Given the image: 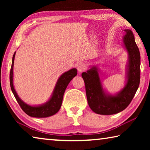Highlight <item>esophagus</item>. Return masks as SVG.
Listing matches in <instances>:
<instances>
[{
    "instance_id": "34e87169",
    "label": "esophagus",
    "mask_w": 150,
    "mask_h": 150,
    "mask_svg": "<svg viewBox=\"0 0 150 150\" xmlns=\"http://www.w3.org/2000/svg\"><path fill=\"white\" fill-rule=\"evenodd\" d=\"M77 68L78 71L81 73L82 71H84L87 69V66H86V64L85 63L80 62L77 65Z\"/></svg>"
}]
</instances>
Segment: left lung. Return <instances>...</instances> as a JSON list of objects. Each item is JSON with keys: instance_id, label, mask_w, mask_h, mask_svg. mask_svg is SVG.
Returning a JSON list of instances; mask_svg holds the SVG:
<instances>
[{"instance_id": "obj_1", "label": "left lung", "mask_w": 150, "mask_h": 150, "mask_svg": "<svg viewBox=\"0 0 150 150\" xmlns=\"http://www.w3.org/2000/svg\"><path fill=\"white\" fill-rule=\"evenodd\" d=\"M123 43L128 54L127 83L116 95L104 91L98 75V68L93 66L82 73L85 85L88 104L93 112L98 115H115L124 110L131 103L138 90L140 81V54L132 32L124 30Z\"/></svg>"}]
</instances>
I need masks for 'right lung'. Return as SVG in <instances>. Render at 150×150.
Instances as JSON below:
<instances>
[{
    "mask_svg": "<svg viewBox=\"0 0 150 150\" xmlns=\"http://www.w3.org/2000/svg\"><path fill=\"white\" fill-rule=\"evenodd\" d=\"M14 53L12 57V65L10 71V84H11V90L13 93L14 95L16 98L18 103L19 104L20 107L22 109L25 113L32 117L36 118H45L48 116H51L56 114L59 110L62 104L63 95H64L65 91L67 88L68 84L72 80V79L77 75V69L73 68L70 69L68 71L65 72L60 76L57 82L55 85L54 92H53L52 97L47 101V103L42 105L32 106H30L23 102L19 96H18L17 93L15 91L13 85V67L14 62Z\"/></svg>",
    "mask_w": 150,
    "mask_h": 150,
    "instance_id": "right-lung-1",
    "label": "right lung"
}]
</instances>
